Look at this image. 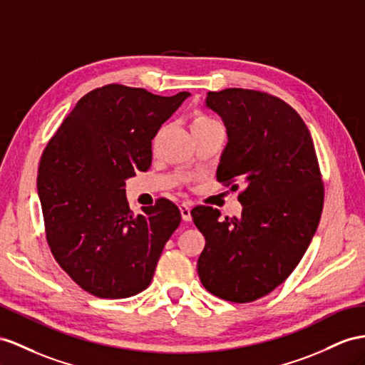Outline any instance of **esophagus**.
<instances>
[{"label": "esophagus", "mask_w": 365, "mask_h": 365, "mask_svg": "<svg viewBox=\"0 0 365 365\" xmlns=\"http://www.w3.org/2000/svg\"><path fill=\"white\" fill-rule=\"evenodd\" d=\"M180 214H182V219L185 222H190L191 220V207L188 203H180Z\"/></svg>", "instance_id": "34e87169"}]
</instances>
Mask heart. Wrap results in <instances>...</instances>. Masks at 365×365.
Returning a JSON list of instances; mask_svg holds the SVG:
<instances>
[{
  "label": "heart",
  "instance_id": "b5f03b06",
  "mask_svg": "<svg viewBox=\"0 0 365 365\" xmlns=\"http://www.w3.org/2000/svg\"><path fill=\"white\" fill-rule=\"evenodd\" d=\"M212 125H220L216 118H212L210 115L205 114H197L192 120V129H199V128H207Z\"/></svg>",
  "mask_w": 365,
  "mask_h": 365
}]
</instances>
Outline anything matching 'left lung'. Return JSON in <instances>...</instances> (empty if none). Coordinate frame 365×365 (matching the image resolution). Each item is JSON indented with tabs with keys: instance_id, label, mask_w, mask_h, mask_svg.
<instances>
[{
	"instance_id": "left-lung-1",
	"label": "left lung",
	"mask_w": 365,
	"mask_h": 365,
	"mask_svg": "<svg viewBox=\"0 0 365 365\" xmlns=\"http://www.w3.org/2000/svg\"><path fill=\"white\" fill-rule=\"evenodd\" d=\"M207 108L222 117L228 143L217 180L239 190L240 217L195 207L205 236L197 260L202 285L230 302L245 304L284 282L310 245L324 207V185L304 120L267 92L230 88L208 92Z\"/></svg>"
}]
</instances>
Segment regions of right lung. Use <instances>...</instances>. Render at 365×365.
<instances>
[{"mask_svg":"<svg viewBox=\"0 0 365 365\" xmlns=\"http://www.w3.org/2000/svg\"><path fill=\"white\" fill-rule=\"evenodd\" d=\"M188 96L162 97L115 83L97 88L78 100L44 148L36 188L46 239L85 292L121 299L151 284L182 216L166 199L135 216L125 186L151 166V140Z\"/></svg>","mask_w":365,"mask_h":365,"instance_id":"1","label":"right lung"}]
</instances>
